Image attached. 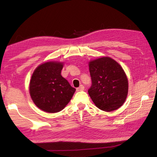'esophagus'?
I'll list each match as a JSON object with an SVG mask.
<instances>
[{
    "mask_svg": "<svg viewBox=\"0 0 157 157\" xmlns=\"http://www.w3.org/2000/svg\"><path fill=\"white\" fill-rule=\"evenodd\" d=\"M84 90V86H83V85H81L80 86V87H78V88H76V91H82V90Z\"/></svg>",
    "mask_w": 157,
    "mask_h": 157,
    "instance_id": "esophagus-1",
    "label": "esophagus"
}]
</instances>
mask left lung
Instances as JSON below:
<instances>
[{"label": "left lung", "instance_id": "left-lung-1", "mask_svg": "<svg viewBox=\"0 0 157 157\" xmlns=\"http://www.w3.org/2000/svg\"><path fill=\"white\" fill-rule=\"evenodd\" d=\"M92 86L88 94L95 106L106 112L122 106L128 94V80L113 59L102 57L89 63Z\"/></svg>", "mask_w": 157, "mask_h": 157}]
</instances>
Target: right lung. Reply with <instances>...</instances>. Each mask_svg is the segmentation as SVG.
Returning <instances> with one entry per match:
<instances>
[{"label": "right lung", "instance_id": "add662e5", "mask_svg": "<svg viewBox=\"0 0 157 157\" xmlns=\"http://www.w3.org/2000/svg\"><path fill=\"white\" fill-rule=\"evenodd\" d=\"M63 63L47 62L38 66L30 81V94L35 104L44 111L58 113L70 101L76 89L61 75Z\"/></svg>", "mask_w": 157, "mask_h": 157}]
</instances>
